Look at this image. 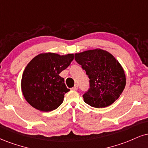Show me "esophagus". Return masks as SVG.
Listing matches in <instances>:
<instances>
[{"instance_id": "obj_1", "label": "esophagus", "mask_w": 148, "mask_h": 148, "mask_svg": "<svg viewBox=\"0 0 148 148\" xmlns=\"http://www.w3.org/2000/svg\"><path fill=\"white\" fill-rule=\"evenodd\" d=\"M72 90H78V85H74V86L73 87Z\"/></svg>"}]
</instances>
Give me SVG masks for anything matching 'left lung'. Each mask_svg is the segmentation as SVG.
<instances>
[{"mask_svg": "<svg viewBox=\"0 0 148 148\" xmlns=\"http://www.w3.org/2000/svg\"><path fill=\"white\" fill-rule=\"evenodd\" d=\"M74 58L90 79V90L83 96L85 102L97 108L115 102L126 85L125 72L118 60L100 48L76 53Z\"/></svg>", "mask_w": 148, "mask_h": 148, "instance_id": "left-lung-1", "label": "left lung"}]
</instances>
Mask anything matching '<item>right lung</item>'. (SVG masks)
Instances as JSON below:
<instances>
[{"mask_svg":"<svg viewBox=\"0 0 148 148\" xmlns=\"http://www.w3.org/2000/svg\"><path fill=\"white\" fill-rule=\"evenodd\" d=\"M74 59V54L41 53L27 64L21 79V90L25 100L35 109L50 112L63 102L69 91L59 74Z\"/></svg>","mask_w":148,"mask_h":148,"instance_id":"1","label":"right lung"}]
</instances>
